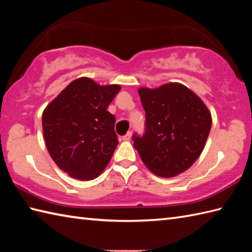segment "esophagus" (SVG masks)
Wrapping results in <instances>:
<instances>
[{"instance_id": "esophagus-1", "label": "esophagus", "mask_w": 252, "mask_h": 252, "mask_svg": "<svg viewBox=\"0 0 252 252\" xmlns=\"http://www.w3.org/2000/svg\"><path fill=\"white\" fill-rule=\"evenodd\" d=\"M131 137H132V132H127L126 135L122 136V140L123 141H130Z\"/></svg>"}]
</instances>
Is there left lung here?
<instances>
[{"mask_svg":"<svg viewBox=\"0 0 252 252\" xmlns=\"http://www.w3.org/2000/svg\"><path fill=\"white\" fill-rule=\"evenodd\" d=\"M146 131L133 145L154 174L172 178L190 168L205 148L212 118L205 103L181 83L140 88Z\"/></svg>","mask_w":252,"mask_h":252,"instance_id":"obj_1","label":"left lung"}]
</instances>
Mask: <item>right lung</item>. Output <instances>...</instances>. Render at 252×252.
Returning <instances> with one entry per match:
<instances>
[{"label":"right lung","instance_id":"add662e5","mask_svg":"<svg viewBox=\"0 0 252 252\" xmlns=\"http://www.w3.org/2000/svg\"><path fill=\"white\" fill-rule=\"evenodd\" d=\"M121 90L90 78L69 83L42 114L45 145L57 167L69 176L91 181L103 172L118 144L116 118L107 110Z\"/></svg>","mask_w":252,"mask_h":252}]
</instances>
